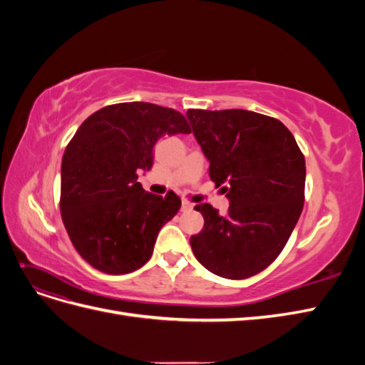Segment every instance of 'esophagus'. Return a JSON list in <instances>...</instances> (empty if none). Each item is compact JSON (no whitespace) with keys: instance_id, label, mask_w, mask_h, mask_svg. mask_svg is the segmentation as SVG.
I'll return each mask as SVG.
<instances>
[{"instance_id":"obj_1","label":"esophagus","mask_w":365,"mask_h":365,"mask_svg":"<svg viewBox=\"0 0 365 365\" xmlns=\"http://www.w3.org/2000/svg\"><path fill=\"white\" fill-rule=\"evenodd\" d=\"M192 208H193V204L190 201L182 200V202H181V212H190Z\"/></svg>"}]
</instances>
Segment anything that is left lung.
<instances>
[{"label": "left lung", "instance_id": "1", "mask_svg": "<svg viewBox=\"0 0 365 365\" xmlns=\"http://www.w3.org/2000/svg\"><path fill=\"white\" fill-rule=\"evenodd\" d=\"M193 135L210 163V180L227 192L228 212L195 207L204 217L190 237L195 257L219 277L240 280L277 259L304 204L306 164L280 120L245 109L187 111Z\"/></svg>", "mask_w": 365, "mask_h": 365}]
</instances>
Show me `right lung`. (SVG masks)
I'll return each instance as SVG.
<instances>
[{
    "instance_id": "add662e5",
    "label": "right lung",
    "mask_w": 365,
    "mask_h": 365,
    "mask_svg": "<svg viewBox=\"0 0 365 365\" xmlns=\"http://www.w3.org/2000/svg\"><path fill=\"white\" fill-rule=\"evenodd\" d=\"M190 130L178 111L146 102L105 106L76 130L62 157L61 216L91 267L128 274L150 259L181 200L146 192L137 172L152 169L160 138Z\"/></svg>"
}]
</instances>
